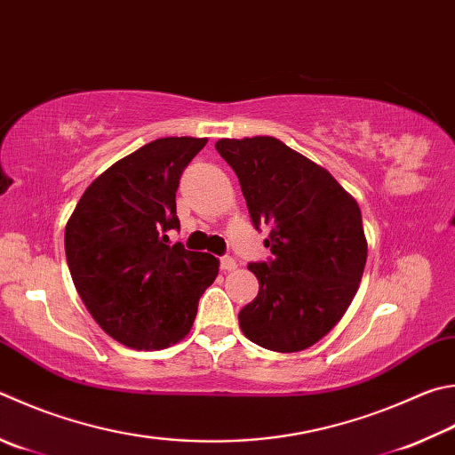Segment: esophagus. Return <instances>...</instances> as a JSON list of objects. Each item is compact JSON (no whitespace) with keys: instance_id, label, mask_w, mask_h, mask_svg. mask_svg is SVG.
<instances>
[{"instance_id":"34e87169","label":"esophagus","mask_w":455,"mask_h":455,"mask_svg":"<svg viewBox=\"0 0 455 455\" xmlns=\"http://www.w3.org/2000/svg\"><path fill=\"white\" fill-rule=\"evenodd\" d=\"M219 262H220V270H225V272L236 268V260L233 259V256H220Z\"/></svg>"}]
</instances>
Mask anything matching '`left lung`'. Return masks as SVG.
Instances as JSON below:
<instances>
[{
    "instance_id": "left-lung-1",
    "label": "left lung",
    "mask_w": 455,
    "mask_h": 455,
    "mask_svg": "<svg viewBox=\"0 0 455 455\" xmlns=\"http://www.w3.org/2000/svg\"><path fill=\"white\" fill-rule=\"evenodd\" d=\"M268 260L249 262L259 294L238 312L251 342L299 352L326 336L350 307L368 244L358 203L326 169L275 137L220 139Z\"/></svg>"
}]
</instances>
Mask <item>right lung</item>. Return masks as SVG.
<instances>
[{"label":"right lung","instance_id":"1","mask_svg":"<svg viewBox=\"0 0 455 455\" xmlns=\"http://www.w3.org/2000/svg\"><path fill=\"white\" fill-rule=\"evenodd\" d=\"M206 139L164 137L111 164L81 196L65 227V256L81 300L115 340L161 350L191 330L219 275L206 252L169 244L175 195Z\"/></svg>","mask_w":455,"mask_h":455}]
</instances>
